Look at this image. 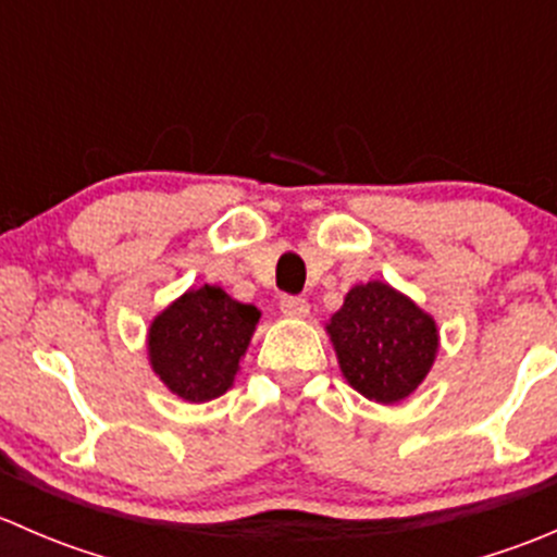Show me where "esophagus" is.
<instances>
[{"label": "esophagus", "mask_w": 557, "mask_h": 557, "mask_svg": "<svg viewBox=\"0 0 557 557\" xmlns=\"http://www.w3.org/2000/svg\"><path fill=\"white\" fill-rule=\"evenodd\" d=\"M280 310L288 314V318H305V314L310 312V305H307V299H301V296H283V299H280Z\"/></svg>", "instance_id": "esophagus-1"}]
</instances>
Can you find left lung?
I'll return each mask as SVG.
<instances>
[{"label": "left lung", "instance_id": "1", "mask_svg": "<svg viewBox=\"0 0 557 557\" xmlns=\"http://www.w3.org/2000/svg\"><path fill=\"white\" fill-rule=\"evenodd\" d=\"M342 374L380 404L407 398L434 363V320L385 283L356 285L329 323Z\"/></svg>", "mask_w": 557, "mask_h": 557}]
</instances>
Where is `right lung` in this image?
<instances>
[{"label": "right lung", "instance_id": "right-lung-1", "mask_svg": "<svg viewBox=\"0 0 557 557\" xmlns=\"http://www.w3.org/2000/svg\"><path fill=\"white\" fill-rule=\"evenodd\" d=\"M258 314L256 307L239 305L215 285L188 290L150 325L148 352L156 374L185 401L223 396L250 345Z\"/></svg>", "mask_w": 557, "mask_h": 557}]
</instances>
